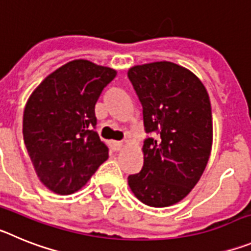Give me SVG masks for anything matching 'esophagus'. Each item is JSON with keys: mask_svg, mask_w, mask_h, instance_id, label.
Here are the masks:
<instances>
[{"mask_svg": "<svg viewBox=\"0 0 251 251\" xmlns=\"http://www.w3.org/2000/svg\"><path fill=\"white\" fill-rule=\"evenodd\" d=\"M112 146H113V148H114V151H119L122 147H123L124 143L121 141H114V142H112Z\"/></svg>", "mask_w": 251, "mask_h": 251, "instance_id": "34e87169", "label": "esophagus"}]
</instances>
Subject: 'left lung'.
Here are the masks:
<instances>
[{"instance_id":"8db88e82","label":"left lung","mask_w":251,"mask_h":251,"mask_svg":"<svg viewBox=\"0 0 251 251\" xmlns=\"http://www.w3.org/2000/svg\"><path fill=\"white\" fill-rule=\"evenodd\" d=\"M128 77L143 108L148 134L141 172L128 176L139 201L166 207L190 194L207 165L212 146L210 98L190 70L157 61L133 66Z\"/></svg>"}]
</instances>
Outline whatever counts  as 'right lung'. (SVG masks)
Here are the masks:
<instances>
[{"label": "right lung", "instance_id": "right-lung-1", "mask_svg": "<svg viewBox=\"0 0 251 251\" xmlns=\"http://www.w3.org/2000/svg\"><path fill=\"white\" fill-rule=\"evenodd\" d=\"M117 75L106 66L73 60L46 76L30 95L22 134L40 181L55 194L80 190L108 159L95 132V104Z\"/></svg>", "mask_w": 251, "mask_h": 251}]
</instances>
